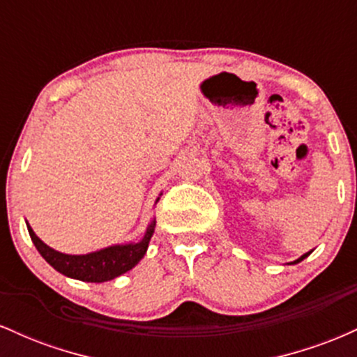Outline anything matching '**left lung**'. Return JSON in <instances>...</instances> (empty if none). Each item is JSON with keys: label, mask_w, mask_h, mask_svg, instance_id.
I'll use <instances>...</instances> for the list:
<instances>
[{"label": "left lung", "mask_w": 357, "mask_h": 357, "mask_svg": "<svg viewBox=\"0 0 357 357\" xmlns=\"http://www.w3.org/2000/svg\"><path fill=\"white\" fill-rule=\"evenodd\" d=\"M310 253H312V250H310V252H307V253H304V255H302V257H298V258H297V260L290 261V265H296V264H298V261H302V260H304V258H307V257H309V255H310Z\"/></svg>", "instance_id": "8db88e82"}]
</instances>
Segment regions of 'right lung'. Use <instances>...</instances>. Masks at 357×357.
<instances>
[{
  "instance_id": "1",
  "label": "right lung",
  "mask_w": 357,
  "mask_h": 357,
  "mask_svg": "<svg viewBox=\"0 0 357 357\" xmlns=\"http://www.w3.org/2000/svg\"><path fill=\"white\" fill-rule=\"evenodd\" d=\"M162 195V192H161ZM159 195V196H161ZM159 198L155 199V203ZM28 233H30L31 241L40 252L45 260L52 265L56 272L61 275L75 278L82 282H92V284H102V282L112 280L122 273L129 272L134 268L139 261L142 260L149 247L151 236H153L155 228V218L151 220L147 225L144 236L139 241H130V243H119L110 245V247L100 248L97 252L85 253V255H68V253H61L48 247L42 240L36 236L33 228L28 225Z\"/></svg>"
}]
</instances>
